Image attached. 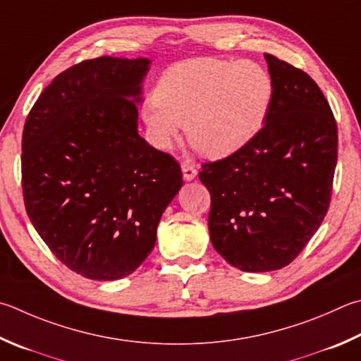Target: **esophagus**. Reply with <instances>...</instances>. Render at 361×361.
Here are the masks:
<instances>
[{"instance_id":"1","label":"esophagus","mask_w":361,"mask_h":361,"mask_svg":"<svg viewBox=\"0 0 361 361\" xmlns=\"http://www.w3.org/2000/svg\"><path fill=\"white\" fill-rule=\"evenodd\" d=\"M181 172H183V178L186 181H191L197 176V169H195V166L191 162H181Z\"/></svg>"}]
</instances>
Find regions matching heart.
<instances>
[{
  "label": "heart",
  "mask_w": 361,
  "mask_h": 361,
  "mask_svg": "<svg viewBox=\"0 0 361 361\" xmlns=\"http://www.w3.org/2000/svg\"><path fill=\"white\" fill-rule=\"evenodd\" d=\"M273 96L271 75L257 63L194 58L164 72L142 116L156 147L169 148L186 124L192 148L226 158L259 134Z\"/></svg>",
  "instance_id": "heart-1"
}]
</instances>
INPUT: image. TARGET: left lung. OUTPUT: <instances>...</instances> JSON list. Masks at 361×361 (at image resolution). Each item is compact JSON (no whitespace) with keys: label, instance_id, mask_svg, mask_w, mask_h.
<instances>
[{"label":"left lung","instance_id":"obj_1","mask_svg":"<svg viewBox=\"0 0 361 361\" xmlns=\"http://www.w3.org/2000/svg\"><path fill=\"white\" fill-rule=\"evenodd\" d=\"M274 96L259 134L224 159L202 164L212 195L213 247L243 271L279 270L297 257L329 212L338 126L317 83L265 54Z\"/></svg>","mask_w":361,"mask_h":361}]
</instances>
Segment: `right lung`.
<instances>
[{
    "mask_svg": "<svg viewBox=\"0 0 361 361\" xmlns=\"http://www.w3.org/2000/svg\"><path fill=\"white\" fill-rule=\"evenodd\" d=\"M148 69L147 58L85 60L51 80L25 121L26 213L56 259L88 279L135 271L183 186L180 164L137 130Z\"/></svg>",
    "mask_w": 361,
    "mask_h": 361,
    "instance_id": "right-lung-1",
    "label": "right lung"
}]
</instances>
